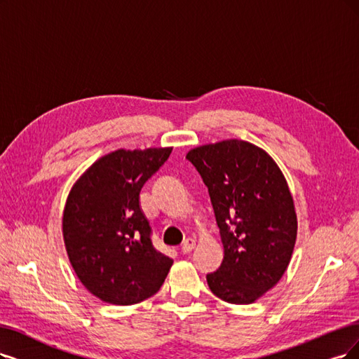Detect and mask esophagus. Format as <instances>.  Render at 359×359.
I'll return each mask as SVG.
<instances>
[{
  "instance_id": "34e87169",
  "label": "esophagus",
  "mask_w": 359,
  "mask_h": 359,
  "mask_svg": "<svg viewBox=\"0 0 359 359\" xmlns=\"http://www.w3.org/2000/svg\"><path fill=\"white\" fill-rule=\"evenodd\" d=\"M195 245H196L195 240H192V238H188V240L182 244V253L183 255L191 253V251L195 248Z\"/></svg>"
}]
</instances>
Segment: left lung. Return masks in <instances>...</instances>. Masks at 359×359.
<instances>
[{
    "mask_svg": "<svg viewBox=\"0 0 359 359\" xmlns=\"http://www.w3.org/2000/svg\"><path fill=\"white\" fill-rule=\"evenodd\" d=\"M187 158L207 184L223 244L220 268L207 275L211 293L255 303L293 256L297 215L288 183L266 151L240 139L196 146Z\"/></svg>",
    "mask_w": 359,
    "mask_h": 359,
    "instance_id": "left-lung-1",
    "label": "left lung"
}]
</instances>
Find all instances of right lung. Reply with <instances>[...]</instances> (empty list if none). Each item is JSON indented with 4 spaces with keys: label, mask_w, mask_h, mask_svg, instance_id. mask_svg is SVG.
<instances>
[{
    "label": "right lung",
    "mask_w": 359,
    "mask_h": 359,
    "mask_svg": "<svg viewBox=\"0 0 359 359\" xmlns=\"http://www.w3.org/2000/svg\"><path fill=\"white\" fill-rule=\"evenodd\" d=\"M172 148L116 149L76 179L66 198L62 233L78 280L104 303L128 306L161 288L172 260L154 248L139 195Z\"/></svg>",
    "instance_id": "add662e5"
}]
</instances>
